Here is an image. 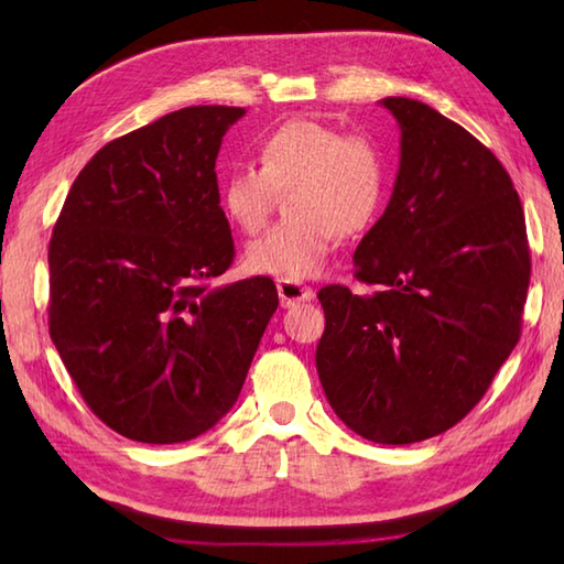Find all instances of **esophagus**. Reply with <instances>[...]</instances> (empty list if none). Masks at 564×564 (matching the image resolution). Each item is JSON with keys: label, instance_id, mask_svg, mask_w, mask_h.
Wrapping results in <instances>:
<instances>
[{"label": "esophagus", "instance_id": "obj_1", "mask_svg": "<svg viewBox=\"0 0 564 564\" xmlns=\"http://www.w3.org/2000/svg\"><path fill=\"white\" fill-rule=\"evenodd\" d=\"M275 289H279V297H281V305L283 307H291L295 303H305V301H313L315 291L310 289V285H303L297 281H275Z\"/></svg>", "mask_w": 564, "mask_h": 564}]
</instances>
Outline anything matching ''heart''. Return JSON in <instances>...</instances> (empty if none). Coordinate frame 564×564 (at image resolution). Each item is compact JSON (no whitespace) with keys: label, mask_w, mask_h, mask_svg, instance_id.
Instances as JSON below:
<instances>
[{"label":"heart","mask_w":564,"mask_h":564,"mask_svg":"<svg viewBox=\"0 0 564 564\" xmlns=\"http://www.w3.org/2000/svg\"><path fill=\"white\" fill-rule=\"evenodd\" d=\"M259 164L225 176L223 206L239 230L254 235L279 194H289V218L247 247L249 269L281 281L313 279L337 232L366 230L386 198L388 160L378 142L307 118L275 128L261 142Z\"/></svg>","instance_id":"heart-1"}]
</instances>
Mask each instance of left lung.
Segmentation results:
<instances>
[{
    "instance_id": "obj_1",
    "label": "left lung",
    "mask_w": 564,
    "mask_h": 564,
    "mask_svg": "<svg viewBox=\"0 0 564 564\" xmlns=\"http://www.w3.org/2000/svg\"><path fill=\"white\" fill-rule=\"evenodd\" d=\"M400 172L364 235L354 275L325 285L317 373L332 410L388 446L455 426L482 400L521 337L531 281L511 176L480 140L431 106L388 97Z\"/></svg>"
}]
</instances>
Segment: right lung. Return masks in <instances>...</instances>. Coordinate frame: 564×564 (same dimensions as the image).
I'll use <instances>...</instances> for the list:
<instances>
[{"instance_id": "obj_1", "label": "right lung", "mask_w": 564, "mask_h": 564, "mask_svg": "<svg viewBox=\"0 0 564 564\" xmlns=\"http://www.w3.org/2000/svg\"><path fill=\"white\" fill-rule=\"evenodd\" d=\"M239 106H188L104 145L47 247L51 339L89 410L140 443H182L230 412L279 307L269 275L210 285L235 259L220 208Z\"/></svg>"}]
</instances>
